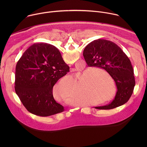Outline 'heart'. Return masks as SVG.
Listing matches in <instances>:
<instances>
[{
    "instance_id": "heart-1",
    "label": "heart",
    "mask_w": 147,
    "mask_h": 147,
    "mask_svg": "<svg viewBox=\"0 0 147 147\" xmlns=\"http://www.w3.org/2000/svg\"><path fill=\"white\" fill-rule=\"evenodd\" d=\"M95 72H99L107 77H110L105 71L93 69L87 73L81 74L75 83L71 77L64 78L55 87L54 92L56 97L61 100H70L72 95L73 99L76 102H80L84 99L89 102L90 99H100L106 97L109 90L100 77L95 73ZM109 100L110 98H108L99 101L98 103H105Z\"/></svg>"
}]
</instances>
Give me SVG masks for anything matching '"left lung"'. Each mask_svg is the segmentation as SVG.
Masks as SVG:
<instances>
[{
    "label": "left lung",
    "instance_id": "1",
    "mask_svg": "<svg viewBox=\"0 0 147 147\" xmlns=\"http://www.w3.org/2000/svg\"><path fill=\"white\" fill-rule=\"evenodd\" d=\"M83 56L88 66L106 70L114 80L117 90L110 103L95 108L112 109L126 103L133 94L136 81L131 61L121 49L111 40L98 39L86 46Z\"/></svg>",
    "mask_w": 147,
    "mask_h": 147
}]
</instances>
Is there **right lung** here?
<instances>
[{"instance_id":"right-lung-1","label":"right lung","mask_w":147,"mask_h":147,"mask_svg":"<svg viewBox=\"0 0 147 147\" xmlns=\"http://www.w3.org/2000/svg\"><path fill=\"white\" fill-rule=\"evenodd\" d=\"M57 48L40 43L30 47L17 61L15 90L30 113L42 117L65 111L53 95L56 82L69 71Z\"/></svg>"}]
</instances>
